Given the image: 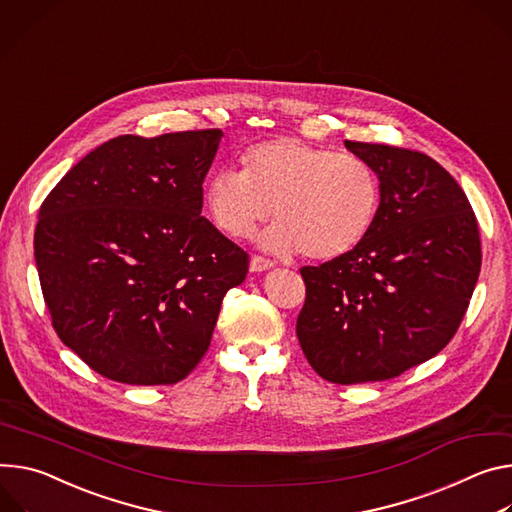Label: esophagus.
I'll use <instances>...</instances> for the list:
<instances>
[{
    "instance_id": "obj_1",
    "label": "esophagus",
    "mask_w": 512,
    "mask_h": 512,
    "mask_svg": "<svg viewBox=\"0 0 512 512\" xmlns=\"http://www.w3.org/2000/svg\"><path fill=\"white\" fill-rule=\"evenodd\" d=\"M271 267H273V261H269L261 255L251 257V271H265V269H271Z\"/></svg>"
}]
</instances>
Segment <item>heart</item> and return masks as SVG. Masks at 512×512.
Returning <instances> with one entry per match:
<instances>
[{"mask_svg":"<svg viewBox=\"0 0 512 512\" xmlns=\"http://www.w3.org/2000/svg\"><path fill=\"white\" fill-rule=\"evenodd\" d=\"M204 202L214 224L232 239H249L273 210L277 224L265 232V247L329 261L367 235L380 204V181L357 155L284 136L249 147L241 155V173L214 171Z\"/></svg>","mask_w":512,"mask_h":512,"instance_id":"1","label":"heart"}]
</instances>
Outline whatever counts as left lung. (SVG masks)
<instances>
[{
    "label": "left lung",
    "instance_id": "8db88e82",
    "mask_svg": "<svg viewBox=\"0 0 512 512\" xmlns=\"http://www.w3.org/2000/svg\"><path fill=\"white\" fill-rule=\"evenodd\" d=\"M380 177V206L363 241L304 265L300 347L320 378L365 384L398 378L435 357L470 306L482 245L459 183L429 155L345 141Z\"/></svg>",
    "mask_w": 512,
    "mask_h": 512
}]
</instances>
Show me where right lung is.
<instances>
[{
  "label": "right lung",
  "instance_id": "add662e5",
  "mask_svg": "<svg viewBox=\"0 0 512 512\" xmlns=\"http://www.w3.org/2000/svg\"><path fill=\"white\" fill-rule=\"evenodd\" d=\"M222 130L122 134L44 198L34 257L59 339L100 376L171 386L206 355L249 255L202 216Z\"/></svg>",
  "mask_w": 512,
  "mask_h": 512
}]
</instances>
